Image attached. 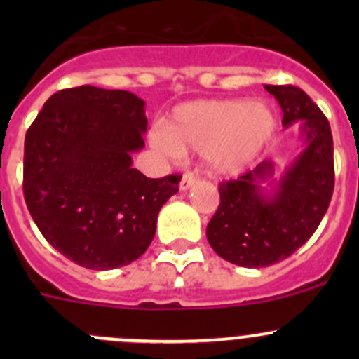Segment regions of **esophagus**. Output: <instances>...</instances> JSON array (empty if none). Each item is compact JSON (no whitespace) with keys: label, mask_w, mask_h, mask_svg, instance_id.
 <instances>
[{"label":"esophagus","mask_w":359,"mask_h":359,"mask_svg":"<svg viewBox=\"0 0 359 359\" xmlns=\"http://www.w3.org/2000/svg\"><path fill=\"white\" fill-rule=\"evenodd\" d=\"M194 184H196V177H194L193 173H184V177H182V180H180L179 187H180V191H187V189H191Z\"/></svg>","instance_id":"34e87169"}]
</instances>
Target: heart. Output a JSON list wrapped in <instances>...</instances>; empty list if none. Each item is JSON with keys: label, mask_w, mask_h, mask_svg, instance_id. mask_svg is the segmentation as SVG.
I'll list each match as a JSON object with an SVG mask.
<instances>
[{"label": "heart", "mask_w": 359, "mask_h": 359, "mask_svg": "<svg viewBox=\"0 0 359 359\" xmlns=\"http://www.w3.org/2000/svg\"><path fill=\"white\" fill-rule=\"evenodd\" d=\"M278 128L273 107L264 100L210 99L180 104L168 125H156L149 142L165 156L201 154L212 175H236L266 151Z\"/></svg>", "instance_id": "b5f03b06"}]
</instances>
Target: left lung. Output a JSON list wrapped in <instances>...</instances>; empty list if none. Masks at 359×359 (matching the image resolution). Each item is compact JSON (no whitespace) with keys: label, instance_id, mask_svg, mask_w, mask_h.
Returning a JSON list of instances; mask_svg holds the SVG:
<instances>
[{"label":"left lung","instance_id":"1","mask_svg":"<svg viewBox=\"0 0 359 359\" xmlns=\"http://www.w3.org/2000/svg\"><path fill=\"white\" fill-rule=\"evenodd\" d=\"M283 111V126L299 121L302 149L274 179L264 159L240 179L222 182L220 205L206 226L210 247L241 267L271 266L290 257L314 234L334 193L330 123L304 90L266 85Z\"/></svg>","mask_w":359,"mask_h":359}]
</instances>
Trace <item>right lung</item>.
<instances>
[{
    "mask_svg": "<svg viewBox=\"0 0 359 359\" xmlns=\"http://www.w3.org/2000/svg\"><path fill=\"white\" fill-rule=\"evenodd\" d=\"M146 102L125 90L83 85L53 93L25 133L24 198L53 248L86 269L139 259L161 206L182 177L133 168L144 147Z\"/></svg>",
    "mask_w": 359,
    "mask_h": 359,
    "instance_id": "1",
    "label": "right lung"
}]
</instances>
